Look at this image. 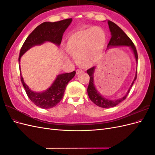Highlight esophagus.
<instances>
[{"mask_svg": "<svg viewBox=\"0 0 155 155\" xmlns=\"http://www.w3.org/2000/svg\"><path fill=\"white\" fill-rule=\"evenodd\" d=\"M82 72H83V71L82 70L78 69V70H76V74H77V75H78V74H81V73H82Z\"/></svg>", "mask_w": 155, "mask_h": 155, "instance_id": "34e87169", "label": "esophagus"}]
</instances>
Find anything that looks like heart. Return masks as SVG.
<instances>
[{"mask_svg":"<svg viewBox=\"0 0 155 155\" xmlns=\"http://www.w3.org/2000/svg\"><path fill=\"white\" fill-rule=\"evenodd\" d=\"M106 43V35L100 27L75 31L67 38L65 48L82 67L94 64L101 56Z\"/></svg>","mask_w":155,"mask_h":155,"instance_id":"b5f03b06","label":"heart"}]
</instances>
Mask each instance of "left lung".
Listing matches in <instances>:
<instances>
[{"label":"left lung","mask_w":155,"mask_h":155,"mask_svg":"<svg viewBox=\"0 0 155 155\" xmlns=\"http://www.w3.org/2000/svg\"><path fill=\"white\" fill-rule=\"evenodd\" d=\"M108 25H109V30L111 34V38L109 41V44L107 45V48L113 47V46H129V48L132 50L133 52L134 55V58L136 59L137 63H138V54L137 48H136L134 43L129 37L125 34V33L121 30L120 28L116 25L114 22H112L110 21H108ZM95 67H93L88 70H87V74L90 76V81H89V84L87 88V92L89 98L94 103V104L97 105L98 107H100L102 108H110L113 107L116 105H118L120 103L123 101L125 98L127 96L128 94L130 91V89L131 87L133 86L134 81L136 80L137 77V72H136V75L134 80L131 84L130 87L129 88V91L127 92V94L124 96L123 97L120 98V99H117L114 100H108L105 97L101 96L100 93H99L95 87L94 82V73Z\"/></svg>","instance_id":"obj_1"}]
</instances>
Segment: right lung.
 <instances>
[{
    "label": "right lung",
    "instance_id": "1",
    "mask_svg": "<svg viewBox=\"0 0 155 155\" xmlns=\"http://www.w3.org/2000/svg\"><path fill=\"white\" fill-rule=\"evenodd\" d=\"M72 21V18H67L58 22H45L39 25L27 37L20 51L18 64H19L21 80L30 100L34 104L42 109H50L55 107L63 99L65 88L68 83L74 77L76 72L59 74L51 85L43 92H36L31 91L25 83L22 76L20 60L21 56L30 48L36 45L43 44L46 41L51 42L59 46L64 31Z\"/></svg>",
    "mask_w": 155,
    "mask_h": 155
}]
</instances>
